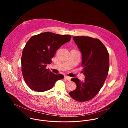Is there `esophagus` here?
<instances>
[{
    "label": "esophagus",
    "instance_id": "obj_1",
    "mask_svg": "<svg viewBox=\"0 0 128 128\" xmlns=\"http://www.w3.org/2000/svg\"><path fill=\"white\" fill-rule=\"evenodd\" d=\"M64 78L67 80H68V81H70V80H71V78L70 77H69V76H65L64 77Z\"/></svg>",
    "mask_w": 128,
    "mask_h": 128
}]
</instances>
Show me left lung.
<instances>
[{
    "label": "left lung",
    "mask_w": 128,
    "mask_h": 128,
    "mask_svg": "<svg viewBox=\"0 0 128 128\" xmlns=\"http://www.w3.org/2000/svg\"><path fill=\"white\" fill-rule=\"evenodd\" d=\"M73 39L82 53V71L85 78L84 82L78 78L71 79L76 84V88L69 95L76 101H87L98 93L106 79L109 67V54L98 39L88 36H74Z\"/></svg>",
    "instance_id": "left-lung-1"
}]
</instances>
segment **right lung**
<instances>
[{
  "label": "right lung",
  "instance_id": "add662e5",
  "mask_svg": "<svg viewBox=\"0 0 128 128\" xmlns=\"http://www.w3.org/2000/svg\"><path fill=\"white\" fill-rule=\"evenodd\" d=\"M71 38L70 35L46 32L32 36L27 42L22 52V72L26 84L31 90L44 92L64 78L61 74H54L46 66L51 63L56 51Z\"/></svg>",
  "mask_w": 128,
  "mask_h": 128
}]
</instances>
